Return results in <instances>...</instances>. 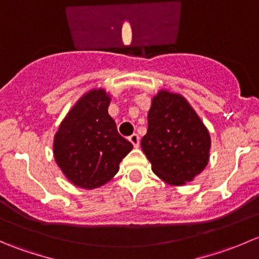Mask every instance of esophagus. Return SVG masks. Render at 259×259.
Returning a JSON list of instances; mask_svg holds the SVG:
<instances>
[{
    "label": "esophagus",
    "instance_id": "34e87169",
    "mask_svg": "<svg viewBox=\"0 0 259 259\" xmlns=\"http://www.w3.org/2000/svg\"><path fill=\"white\" fill-rule=\"evenodd\" d=\"M129 140H130V143H132V144L134 145V148H139V144H140V138H139V135H138V134L130 135Z\"/></svg>",
    "mask_w": 259,
    "mask_h": 259
}]
</instances>
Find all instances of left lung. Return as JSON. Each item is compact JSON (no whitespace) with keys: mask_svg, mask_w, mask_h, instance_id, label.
Wrapping results in <instances>:
<instances>
[{"mask_svg":"<svg viewBox=\"0 0 259 259\" xmlns=\"http://www.w3.org/2000/svg\"><path fill=\"white\" fill-rule=\"evenodd\" d=\"M142 149L151 170L170 185H184L209 161L210 135L180 94L160 90L151 100Z\"/></svg>","mask_w":259,"mask_h":259,"instance_id":"left-lung-1","label":"left lung"}]
</instances>
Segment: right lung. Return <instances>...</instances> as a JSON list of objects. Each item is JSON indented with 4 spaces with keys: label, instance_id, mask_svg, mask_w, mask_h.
<instances>
[{
    "label": "right lung",
    "instance_id": "1",
    "mask_svg": "<svg viewBox=\"0 0 259 259\" xmlns=\"http://www.w3.org/2000/svg\"><path fill=\"white\" fill-rule=\"evenodd\" d=\"M111 96L104 89L83 94L54 138L55 161L69 182L82 189L106 184L133 144L117 133L108 113Z\"/></svg>",
    "mask_w": 259,
    "mask_h": 259
}]
</instances>
